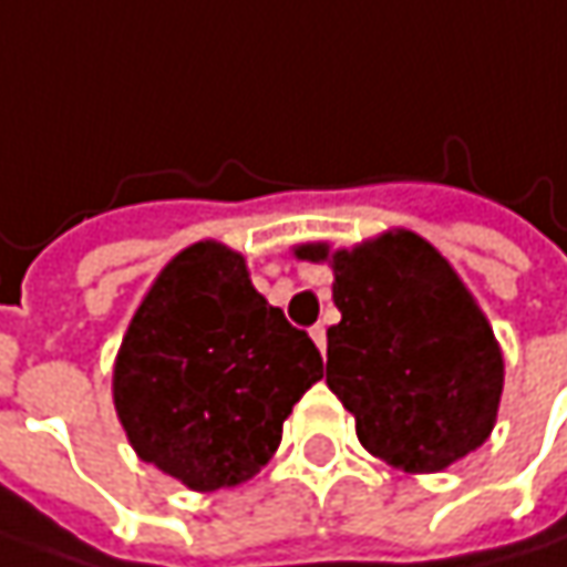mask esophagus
Masks as SVG:
<instances>
[{
  "label": "esophagus",
  "mask_w": 567,
  "mask_h": 567,
  "mask_svg": "<svg viewBox=\"0 0 567 567\" xmlns=\"http://www.w3.org/2000/svg\"><path fill=\"white\" fill-rule=\"evenodd\" d=\"M310 339L317 342V349H320V352H327V327H323V323L310 327Z\"/></svg>",
  "instance_id": "obj_1"
}]
</instances>
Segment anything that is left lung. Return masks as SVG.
<instances>
[{"label": "left lung", "mask_w": 567, "mask_h": 567, "mask_svg": "<svg viewBox=\"0 0 567 567\" xmlns=\"http://www.w3.org/2000/svg\"><path fill=\"white\" fill-rule=\"evenodd\" d=\"M301 259H327L308 244ZM327 383L358 441L406 473H437L492 434L505 361L488 320L429 240L412 231L332 254Z\"/></svg>", "instance_id": "left-lung-1"}]
</instances>
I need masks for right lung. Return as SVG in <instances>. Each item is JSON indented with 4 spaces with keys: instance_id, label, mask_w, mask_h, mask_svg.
Masks as SVG:
<instances>
[{
    "instance_id": "obj_1",
    "label": "right lung",
    "mask_w": 567,
    "mask_h": 567,
    "mask_svg": "<svg viewBox=\"0 0 567 567\" xmlns=\"http://www.w3.org/2000/svg\"><path fill=\"white\" fill-rule=\"evenodd\" d=\"M320 378L317 346L250 285L244 257L203 240L164 266L136 310L113 403L145 463L215 492L257 476Z\"/></svg>"
}]
</instances>
